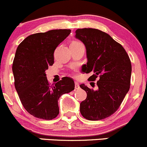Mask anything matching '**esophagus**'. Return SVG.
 <instances>
[{
	"instance_id": "34e87169",
	"label": "esophagus",
	"mask_w": 147,
	"mask_h": 147,
	"mask_svg": "<svg viewBox=\"0 0 147 147\" xmlns=\"http://www.w3.org/2000/svg\"><path fill=\"white\" fill-rule=\"evenodd\" d=\"M80 88V86H79V83L78 82H75V89H79Z\"/></svg>"
}]
</instances>
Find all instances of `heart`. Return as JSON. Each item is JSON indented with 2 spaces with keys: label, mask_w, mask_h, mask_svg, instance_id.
Listing matches in <instances>:
<instances>
[{
  "label": "heart",
  "mask_w": 147,
  "mask_h": 147,
  "mask_svg": "<svg viewBox=\"0 0 147 147\" xmlns=\"http://www.w3.org/2000/svg\"><path fill=\"white\" fill-rule=\"evenodd\" d=\"M78 43H80V42H76V41H74V42H72L71 44H73V45H74V44H78Z\"/></svg>",
  "instance_id": "obj_1"
}]
</instances>
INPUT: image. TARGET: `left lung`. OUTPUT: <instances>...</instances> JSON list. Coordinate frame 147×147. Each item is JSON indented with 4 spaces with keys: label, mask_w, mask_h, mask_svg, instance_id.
<instances>
[{
    "label": "left lung",
    "mask_w": 147,
    "mask_h": 147,
    "mask_svg": "<svg viewBox=\"0 0 147 147\" xmlns=\"http://www.w3.org/2000/svg\"><path fill=\"white\" fill-rule=\"evenodd\" d=\"M75 37L86 48L88 62L83 66V71L94 72L90 80L99 78L96 90L80 85L87 93L80 105V113L89 121L105 119L117 111L130 89V59L121 44L100 30L78 29Z\"/></svg>",
    "instance_id": "left-lung-1"
}]
</instances>
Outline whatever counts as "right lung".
<instances>
[{
  "instance_id": "1",
  "label": "right lung",
  "mask_w": 147,
  "mask_h": 147,
  "mask_svg": "<svg viewBox=\"0 0 147 147\" xmlns=\"http://www.w3.org/2000/svg\"><path fill=\"white\" fill-rule=\"evenodd\" d=\"M70 33V29L37 33L26 37L17 47L12 64L15 89L23 107L34 117L56 118L58 99L74 90L72 78L64 77L50 86L45 74L49 66L54 64L55 49Z\"/></svg>"
}]
</instances>
